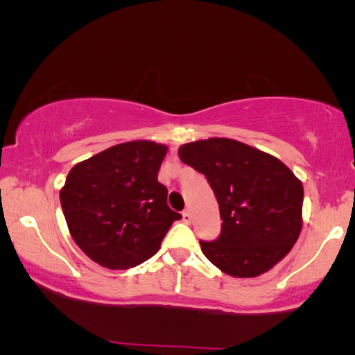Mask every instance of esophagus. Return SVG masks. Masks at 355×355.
Wrapping results in <instances>:
<instances>
[{"label":"esophagus","mask_w":355,"mask_h":355,"mask_svg":"<svg viewBox=\"0 0 355 355\" xmlns=\"http://www.w3.org/2000/svg\"><path fill=\"white\" fill-rule=\"evenodd\" d=\"M182 221H184V223H191V221H192L191 211H189V210H184V211H182Z\"/></svg>","instance_id":"obj_1"}]
</instances>
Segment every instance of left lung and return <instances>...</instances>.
Wrapping results in <instances>:
<instances>
[{"instance_id": "8db88e82", "label": "left lung", "mask_w": 355, "mask_h": 355, "mask_svg": "<svg viewBox=\"0 0 355 355\" xmlns=\"http://www.w3.org/2000/svg\"><path fill=\"white\" fill-rule=\"evenodd\" d=\"M178 155L205 174L216 196L221 234L200 242L213 265L255 278L289 254L302 231L304 187L281 159L225 137L184 144Z\"/></svg>"}]
</instances>
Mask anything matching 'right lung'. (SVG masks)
Masks as SVG:
<instances>
[{
  "label": "right lung",
  "instance_id": "add662e5",
  "mask_svg": "<svg viewBox=\"0 0 355 355\" xmlns=\"http://www.w3.org/2000/svg\"><path fill=\"white\" fill-rule=\"evenodd\" d=\"M168 147L152 140L113 145L77 163L60 200L72 239L110 270H128L153 257L181 218L168 207L158 171Z\"/></svg>",
  "mask_w": 355,
  "mask_h": 355
}]
</instances>
